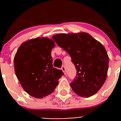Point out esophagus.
I'll return each mask as SVG.
<instances>
[{
	"label": "esophagus",
	"instance_id": "34e87169",
	"mask_svg": "<svg viewBox=\"0 0 121 121\" xmlns=\"http://www.w3.org/2000/svg\"><path fill=\"white\" fill-rule=\"evenodd\" d=\"M61 69L63 72H64V74H66V69H65V67L64 65H63L61 67Z\"/></svg>",
	"mask_w": 121,
	"mask_h": 121
}]
</instances>
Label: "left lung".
Listing matches in <instances>:
<instances>
[{"instance_id": "8db88e82", "label": "left lung", "mask_w": 121, "mask_h": 121, "mask_svg": "<svg viewBox=\"0 0 121 121\" xmlns=\"http://www.w3.org/2000/svg\"><path fill=\"white\" fill-rule=\"evenodd\" d=\"M53 39L69 54L76 68L77 75L70 83L73 91L85 98L97 93L105 81L109 64L103 45L84 32L56 35Z\"/></svg>"}]
</instances>
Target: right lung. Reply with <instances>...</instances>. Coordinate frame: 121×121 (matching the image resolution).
Wrapping results in <instances>:
<instances>
[{
    "label": "right lung",
    "instance_id": "right-lung-1",
    "mask_svg": "<svg viewBox=\"0 0 121 121\" xmlns=\"http://www.w3.org/2000/svg\"><path fill=\"white\" fill-rule=\"evenodd\" d=\"M55 43L47 37H37L23 43L14 58V71L24 91L42 98L51 94L64 75L53 67L51 52Z\"/></svg>",
    "mask_w": 121,
    "mask_h": 121
}]
</instances>
